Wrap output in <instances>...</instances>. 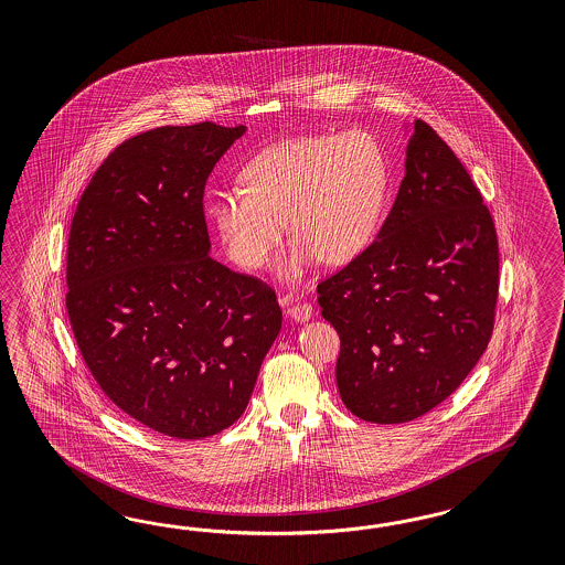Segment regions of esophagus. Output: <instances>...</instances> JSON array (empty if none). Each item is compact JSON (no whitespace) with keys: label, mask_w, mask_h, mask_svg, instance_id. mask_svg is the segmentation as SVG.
<instances>
[{"label":"esophagus","mask_w":565,"mask_h":565,"mask_svg":"<svg viewBox=\"0 0 565 565\" xmlns=\"http://www.w3.org/2000/svg\"><path fill=\"white\" fill-rule=\"evenodd\" d=\"M286 317L291 319L294 323H308L312 319V307L307 302H298L286 308Z\"/></svg>","instance_id":"1"}]
</instances>
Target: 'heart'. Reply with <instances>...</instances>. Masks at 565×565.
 Returning <instances> with one entry per match:
<instances>
[{"label": "heart", "instance_id": "1", "mask_svg": "<svg viewBox=\"0 0 565 565\" xmlns=\"http://www.w3.org/2000/svg\"><path fill=\"white\" fill-rule=\"evenodd\" d=\"M234 184L211 196L223 248L244 269H260L290 230L279 277L294 281L321 258L340 267L375 236L387 196V159L371 132L312 135L255 154Z\"/></svg>", "mask_w": 565, "mask_h": 565}]
</instances>
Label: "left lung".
Here are the masks:
<instances>
[{
    "instance_id": "1",
    "label": "left lung",
    "mask_w": 565,
    "mask_h": 565,
    "mask_svg": "<svg viewBox=\"0 0 565 565\" xmlns=\"http://www.w3.org/2000/svg\"><path fill=\"white\" fill-rule=\"evenodd\" d=\"M404 180L373 244L319 291L342 340L345 408L376 425L414 420L454 394L493 331L499 250L460 159L416 120Z\"/></svg>"
}]
</instances>
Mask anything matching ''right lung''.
Segmentation results:
<instances>
[{
  "mask_svg": "<svg viewBox=\"0 0 565 565\" xmlns=\"http://www.w3.org/2000/svg\"><path fill=\"white\" fill-rule=\"evenodd\" d=\"M246 126H163L103 161L68 239L70 323L105 395L203 439L246 411L281 329L274 290L209 257L206 178Z\"/></svg>",
  "mask_w": 565,
  "mask_h": 565,
  "instance_id": "add662e5",
  "label": "right lung"
}]
</instances>
